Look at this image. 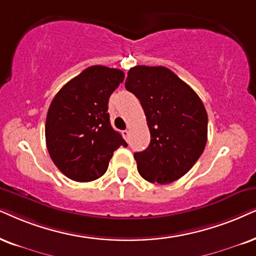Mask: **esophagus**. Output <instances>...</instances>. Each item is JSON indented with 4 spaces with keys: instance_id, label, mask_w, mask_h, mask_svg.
<instances>
[{
    "instance_id": "obj_1",
    "label": "esophagus",
    "mask_w": 256,
    "mask_h": 256,
    "mask_svg": "<svg viewBox=\"0 0 256 256\" xmlns=\"http://www.w3.org/2000/svg\"><path fill=\"white\" fill-rule=\"evenodd\" d=\"M122 136H124V138L126 139V140H128V136H130V131H128V130H124V131L122 132Z\"/></svg>"
}]
</instances>
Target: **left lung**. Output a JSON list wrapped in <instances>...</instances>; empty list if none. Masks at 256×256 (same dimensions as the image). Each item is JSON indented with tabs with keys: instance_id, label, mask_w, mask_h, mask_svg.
<instances>
[{
	"instance_id": "left-lung-1",
	"label": "left lung",
	"mask_w": 256,
	"mask_h": 256,
	"mask_svg": "<svg viewBox=\"0 0 256 256\" xmlns=\"http://www.w3.org/2000/svg\"><path fill=\"white\" fill-rule=\"evenodd\" d=\"M125 87L140 102L151 140L136 152L138 172L151 183L169 184L200 157L208 137V114L189 85L163 66H134Z\"/></svg>"
}]
</instances>
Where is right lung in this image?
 Listing matches in <instances>:
<instances>
[{"label": "right lung", "mask_w": 256, "mask_h": 256, "mask_svg": "<svg viewBox=\"0 0 256 256\" xmlns=\"http://www.w3.org/2000/svg\"><path fill=\"white\" fill-rule=\"evenodd\" d=\"M117 68L90 66L61 88L48 108L44 134L52 160L76 182L106 172L113 152L128 146L110 122L108 98L124 82Z\"/></svg>", "instance_id": "add662e5"}]
</instances>
